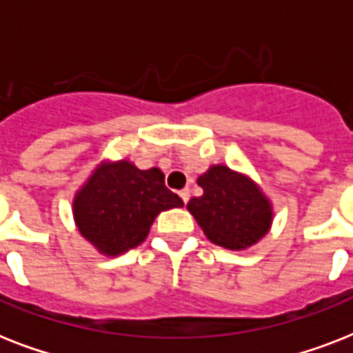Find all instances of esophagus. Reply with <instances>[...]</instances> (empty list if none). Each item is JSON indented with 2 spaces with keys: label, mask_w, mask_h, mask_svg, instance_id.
I'll list each match as a JSON object with an SVG mask.
<instances>
[{
  "label": "esophagus",
  "mask_w": 353,
  "mask_h": 353,
  "mask_svg": "<svg viewBox=\"0 0 353 353\" xmlns=\"http://www.w3.org/2000/svg\"><path fill=\"white\" fill-rule=\"evenodd\" d=\"M179 198L183 199V203L187 205L188 198H190V190H188V188H183V190H179Z\"/></svg>",
  "instance_id": "obj_1"
}]
</instances>
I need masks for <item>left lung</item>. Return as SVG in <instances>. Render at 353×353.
I'll return each mask as SVG.
<instances>
[{"instance_id": "8db88e82", "label": "left lung", "mask_w": 353, "mask_h": 353, "mask_svg": "<svg viewBox=\"0 0 353 353\" xmlns=\"http://www.w3.org/2000/svg\"><path fill=\"white\" fill-rule=\"evenodd\" d=\"M203 188L188 201V212L212 243L231 251H243L268 234L273 207L251 177L225 165H212L198 177Z\"/></svg>"}]
</instances>
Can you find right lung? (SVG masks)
Returning <instances> with one entry per match:
<instances>
[{
    "label": "right lung",
    "instance_id": "1",
    "mask_svg": "<svg viewBox=\"0 0 353 353\" xmlns=\"http://www.w3.org/2000/svg\"><path fill=\"white\" fill-rule=\"evenodd\" d=\"M183 207L159 168L141 170L128 159L102 161L73 198L80 234L106 256L141 245L159 212Z\"/></svg>",
    "mask_w": 353,
    "mask_h": 353
}]
</instances>
